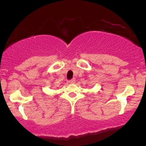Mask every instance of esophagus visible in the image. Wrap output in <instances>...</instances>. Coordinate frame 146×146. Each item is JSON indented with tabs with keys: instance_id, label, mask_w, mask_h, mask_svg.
Returning a JSON list of instances; mask_svg holds the SVG:
<instances>
[{
	"instance_id": "1",
	"label": "esophagus",
	"mask_w": 146,
	"mask_h": 146,
	"mask_svg": "<svg viewBox=\"0 0 146 146\" xmlns=\"http://www.w3.org/2000/svg\"><path fill=\"white\" fill-rule=\"evenodd\" d=\"M68 82H69L70 84H74L75 83V79L74 78H72V79L70 80Z\"/></svg>"
}]
</instances>
